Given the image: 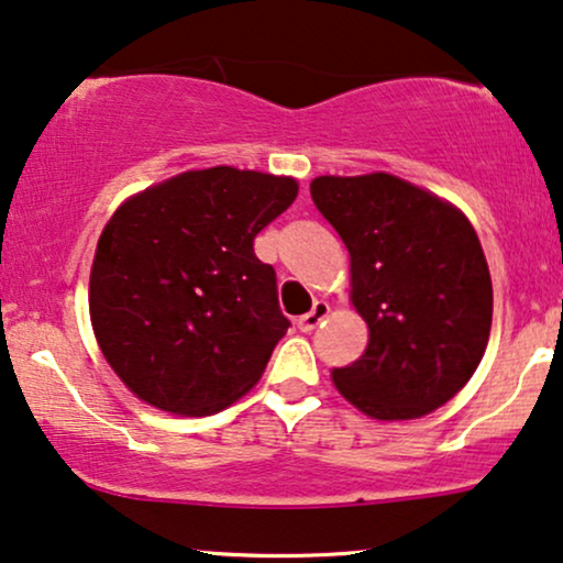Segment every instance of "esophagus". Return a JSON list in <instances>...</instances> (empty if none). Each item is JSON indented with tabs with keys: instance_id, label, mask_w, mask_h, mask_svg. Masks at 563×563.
I'll return each instance as SVG.
<instances>
[{
	"instance_id": "1",
	"label": "esophagus",
	"mask_w": 563,
	"mask_h": 563,
	"mask_svg": "<svg viewBox=\"0 0 563 563\" xmlns=\"http://www.w3.org/2000/svg\"><path fill=\"white\" fill-rule=\"evenodd\" d=\"M330 314V306H327L324 301H317L314 306H311V311L309 314H303V317H298V330L301 332H311V330H317V324L322 322V319Z\"/></svg>"
}]
</instances>
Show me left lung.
Instances as JSON below:
<instances>
[{"label": "left lung", "instance_id": "left-lung-1", "mask_svg": "<svg viewBox=\"0 0 563 563\" xmlns=\"http://www.w3.org/2000/svg\"><path fill=\"white\" fill-rule=\"evenodd\" d=\"M311 199L347 246L351 298L368 324L364 355L332 368L334 387L379 421L441 408L478 368L494 314L473 225L389 174L319 176Z\"/></svg>", "mask_w": 563, "mask_h": 563}]
</instances>
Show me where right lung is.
Here are the masks:
<instances>
[{
  "instance_id": "1",
  "label": "right lung",
  "mask_w": 563,
  "mask_h": 563,
  "mask_svg": "<svg viewBox=\"0 0 563 563\" xmlns=\"http://www.w3.org/2000/svg\"><path fill=\"white\" fill-rule=\"evenodd\" d=\"M296 195L288 176L216 166L113 212L90 269V322L140 400L210 416L257 384L290 322L254 239Z\"/></svg>"
}]
</instances>
